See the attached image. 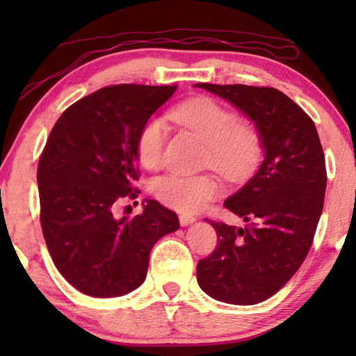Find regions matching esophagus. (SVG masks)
I'll use <instances>...</instances> for the list:
<instances>
[{"label":"esophagus","mask_w":356,"mask_h":356,"mask_svg":"<svg viewBox=\"0 0 356 356\" xmlns=\"http://www.w3.org/2000/svg\"><path fill=\"white\" fill-rule=\"evenodd\" d=\"M194 222H196V217L194 216H189V213H181V216H179V223H181V227H188Z\"/></svg>","instance_id":"esophagus-1"}]
</instances>
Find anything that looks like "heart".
<instances>
[{"instance_id": "obj_1", "label": "heart", "mask_w": 356, "mask_h": 356, "mask_svg": "<svg viewBox=\"0 0 356 356\" xmlns=\"http://www.w3.org/2000/svg\"><path fill=\"white\" fill-rule=\"evenodd\" d=\"M170 118L186 126L207 144L206 165L228 181H243L254 172L262 155L257 131L236 123L230 110L212 99H191L170 110ZM167 126L162 118H150L138 136V159L144 168L154 170L162 162ZM154 196L163 206L178 212H196L220 193V184L211 175L170 173L154 181Z\"/></svg>"}]
</instances>
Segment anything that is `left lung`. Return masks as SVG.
<instances>
[{"label":"left lung","mask_w":356,"mask_h":356,"mask_svg":"<svg viewBox=\"0 0 356 356\" xmlns=\"http://www.w3.org/2000/svg\"><path fill=\"white\" fill-rule=\"evenodd\" d=\"M230 102L261 138L262 160L223 202L245 227L211 222L216 251L197 262V284L213 300L256 305L275 295L308 256L323 213L325 160L313 120L274 87L194 84Z\"/></svg>","instance_id":"obj_1"}]
</instances>
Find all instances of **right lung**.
Segmentation results:
<instances>
[{
	"label": "right lung",
	"mask_w": 356,
	"mask_h": 356,
	"mask_svg": "<svg viewBox=\"0 0 356 356\" xmlns=\"http://www.w3.org/2000/svg\"><path fill=\"white\" fill-rule=\"evenodd\" d=\"M177 86H110L72 104L48 136L38 162L42 232L70 284L94 298L144 284L155 243L177 232V213L145 199L136 217L113 216L138 189V136Z\"/></svg>",
	"instance_id": "1"
}]
</instances>
